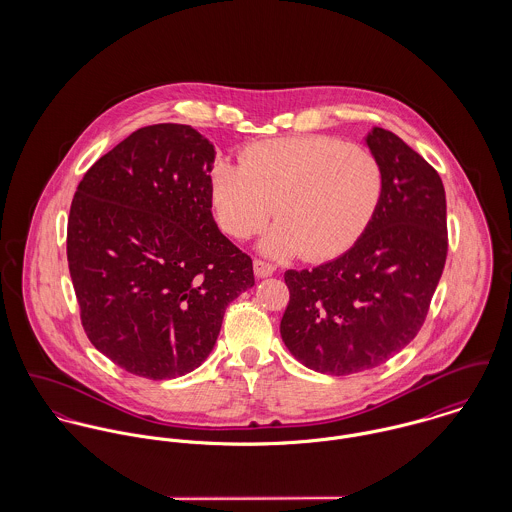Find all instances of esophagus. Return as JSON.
Here are the masks:
<instances>
[{"label":"esophagus","instance_id":"34e87169","mask_svg":"<svg viewBox=\"0 0 512 512\" xmlns=\"http://www.w3.org/2000/svg\"><path fill=\"white\" fill-rule=\"evenodd\" d=\"M274 266L270 264V262H264V260H260V258H254V274H256V278H268V276H272L274 274Z\"/></svg>","mask_w":512,"mask_h":512}]
</instances>
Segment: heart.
Returning <instances> with one entry per match:
<instances>
[{
  "label": "heart",
  "mask_w": 512,
  "mask_h": 512,
  "mask_svg": "<svg viewBox=\"0 0 512 512\" xmlns=\"http://www.w3.org/2000/svg\"><path fill=\"white\" fill-rule=\"evenodd\" d=\"M384 171L372 151L331 136H295L248 147L242 165L219 161L211 201L222 232L236 240L270 220L262 250L327 260L347 252L374 219Z\"/></svg>",
  "instance_id": "1"
}]
</instances>
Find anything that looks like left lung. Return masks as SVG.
<instances>
[{"instance_id":"obj_1","label":"left lung","mask_w":512,"mask_h":512,"mask_svg":"<svg viewBox=\"0 0 512 512\" xmlns=\"http://www.w3.org/2000/svg\"><path fill=\"white\" fill-rule=\"evenodd\" d=\"M366 144L382 165L384 195L365 234L333 262L284 274L282 339L299 363L333 376L382 365L412 343L447 258L438 171L384 128Z\"/></svg>"}]
</instances>
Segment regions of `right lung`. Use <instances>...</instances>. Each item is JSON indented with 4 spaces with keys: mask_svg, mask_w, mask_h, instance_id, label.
<instances>
[{
    "mask_svg": "<svg viewBox=\"0 0 512 512\" xmlns=\"http://www.w3.org/2000/svg\"><path fill=\"white\" fill-rule=\"evenodd\" d=\"M215 147L185 124L136 130L76 187L67 258L80 321L114 365L183 376L213 351L224 311L254 286L252 258L217 226Z\"/></svg>",
    "mask_w": 512,
    "mask_h": 512,
    "instance_id": "1",
    "label": "right lung"
}]
</instances>
